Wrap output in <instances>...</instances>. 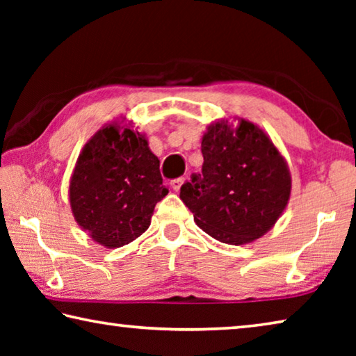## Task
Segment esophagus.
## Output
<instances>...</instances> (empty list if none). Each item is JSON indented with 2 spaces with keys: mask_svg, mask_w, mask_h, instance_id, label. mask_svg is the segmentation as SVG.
<instances>
[{
  "mask_svg": "<svg viewBox=\"0 0 356 356\" xmlns=\"http://www.w3.org/2000/svg\"><path fill=\"white\" fill-rule=\"evenodd\" d=\"M185 182V177H179V179H174L172 182H171V188L174 190V191H179L180 190V186H182V184Z\"/></svg>",
  "mask_w": 356,
  "mask_h": 356,
  "instance_id": "1",
  "label": "esophagus"
}]
</instances>
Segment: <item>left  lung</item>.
<instances>
[{
  "label": "left lung",
  "mask_w": 356,
  "mask_h": 356,
  "mask_svg": "<svg viewBox=\"0 0 356 356\" xmlns=\"http://www.w3.org/2000/svg\"><path fill=\"white\" fill-rule=\"evenodd\" d=\"M202 174L180 186L195 222L227 245L261 238L275 226L291 197L284 156L265 131L246 119L210 124L202 136Z\"/></svg>",
  "instance_id": "obj_1"
}]
</instances>
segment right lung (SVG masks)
I'll return each instance as SVG.
<instances>
[{
  "label": "right lung",
  "mask_w": 356,
  "mask_h": 356,
  "mask_svg": "<svg viewBox=\"0 0 356 356\" xmlns=\"http://www.w3.org/2000/svg\"><path fill=\"white\" fill-rule=\"evenodd\" d=\"M122 122L104 125L84 144L69 184L75 221L105 248L146 232L155 204L168 195L146 135Z\"/></svg>",
  "instance_id": "add662e5"
}]
</instances>
